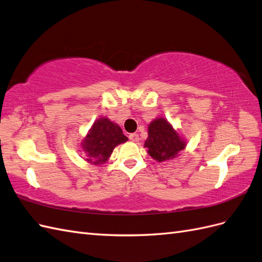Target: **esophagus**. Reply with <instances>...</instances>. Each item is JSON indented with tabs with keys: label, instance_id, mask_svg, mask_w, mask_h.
I'll return each instance as SVG.
<instances>
[{
	"label": "esophagus",
	"instance_id": "1",
	"mask_svg": "<svg viewBox=\"0 0 262 262\" xmlns=\"http://www.w3.org/2000/svg\"><path fill=\"white\" fill-rule=\"evenodd\" d=\"M129 139L132 141V142H134V143H137V142H139V136L137 133H131L130 136H129Z\"/></svg>",
	"mask_w": 262,
	"mask_h": 262
}]
</instances>
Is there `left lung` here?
<instances>
[{
	"label": "left lung",
	"mask_w": 262,
	"mask_h": 262,
	"mask_svg": "<svg viewBox=\"0 0 262 262\" xmlns=\"http://www.w3.org/2000/svg\"><path fill=\"white\" fill-rule=\"evenodd\" d=\"M187 140L164 117L155 118L147 125L144 147L148 155L158 163L175 160L187 146Z\"/></svg>",
	"instance_id": "1"
}]
</instances>
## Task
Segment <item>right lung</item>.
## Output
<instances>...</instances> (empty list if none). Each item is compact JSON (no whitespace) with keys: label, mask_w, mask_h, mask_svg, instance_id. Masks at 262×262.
<instances>
[{"label":"right lung","mask_w":262,"mask_h":262,"mask_svg":"<svg viewBox=\"0 0 262 262\" xmlns=\"http://www.w3.org/2000/svg\"><path fill=\"white\" fill-rule=\"evenodd\" d=\"M120 125L107 117H100L81 141V147L86 156L85 161L92 165H101L112 156L119 144L128 141Z\"/></svg>","instance_id":"add662e5"}]
</instances>
